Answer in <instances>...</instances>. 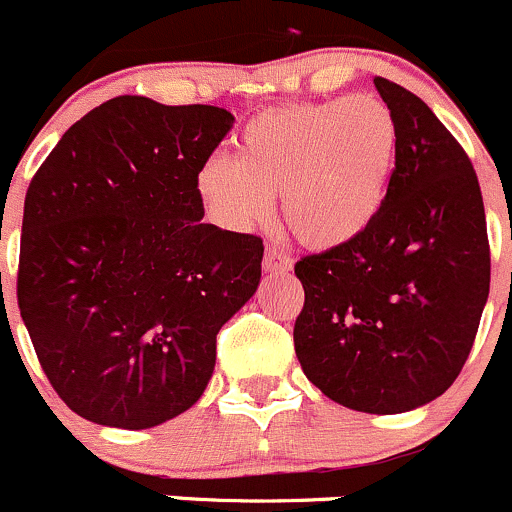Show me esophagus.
<instances>
[{"mask_svg":"<svg viewBox=\"0 0 512 512\" xmlns=\"http://www.w3.org/2000/svg\"><path fill=\"white\" fill-rule=\"evenodd\" d=\"M267 272H289L292 270V257L282 250V247L270 245L265 252V260H262Z\"/></svg>","mask_w":512,"mask_h":512,"instance_id":"1","label":"esophagus"}]
</instances>
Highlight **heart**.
<instances>
[{
  "instance_id": "1",
  "label": "heart",
  "mask_w": 512,
  "mask_h": 512,
  "mask_svg": "<svg viewBox=\"0 0 512 512\" xmlns=\"http://www.w3.org/2000/svg\"><path fill=\"white\" fill-rule=\"evenodd\" d=\"M395 115L375 95L289 102L252 117L238 157L211 154L196 176L220 223H265L282 196L289 233L309 247H341L375 223L395 174Z\"/></svg>"
}]
</instances>
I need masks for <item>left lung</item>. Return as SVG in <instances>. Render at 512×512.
<instances>
[{
  "label": "left lung",
  "instance_id": "left-lung-1",
  "mask_svg": "<svg viewBox=\"0 0 512 512\" xmlns=\"http://www.w3.org/2000/svg\"><path fill=\"white\" fill-rule=\"evenodd\" d=\"M400 147L385 206L360 238L294 265V351L348 410L422 407L459 378L491 287L481 186L469 154L417 95L375 75Z\"/></svg>",
  "mask_w": 512,
  "mask_h": 512
}]
</instances>
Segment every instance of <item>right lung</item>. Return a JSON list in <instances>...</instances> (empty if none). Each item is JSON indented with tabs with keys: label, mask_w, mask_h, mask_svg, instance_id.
<instances>
[{
	"label": "right lung",
	"mask_w": 512,
	"mask_h": 512,
	"mask_svg": "<svg viewBox=\"0 0 512 512\" xmlns=\"http://www.w3.org/2000/svg\"><path fill=\"white\" fill-rule=\"evenodd\" d=\"M233 120L120 95L31 179L16 299L48 383L90 422L149 429L196 405L220 326L260 284L262 238L201 220L198 169Z\"/></svg>",
	"instance_id": "obj_1"
}]
</instances>
